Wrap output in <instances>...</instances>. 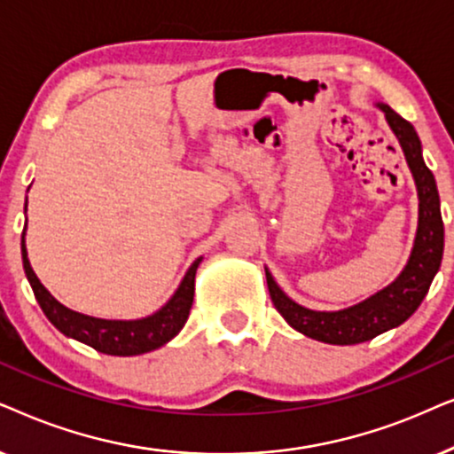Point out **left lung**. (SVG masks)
Instances as JSON below:
<instances>
[{"instance_id":"obj_1","label":"left lung","mask_w":454,"mask_h":454,"mask_svg":"<svg viewBox=\"0 0 454 454\" xmlns=\"http://www.w3.org/2000/svg\"><path fill=\"white\" fill-rule=\"evenodd\" d=\"M384 112L386 122L401 143L407 166L413 174L419 199V217L413 249L401 274L388 286L378 290L376 294L338 311H316L299 305L288 297L265 268L271 303L280 316L286 319L290 328L313 340L325 344H359L367 342L378 334L398 328L413 316L417 307L430 290L434 276L438 274L444 253V223L440 214V197L436 180L421 155V141L411 122L398 116L390 106L376 104Z\"/></svg>"}]
</instances>
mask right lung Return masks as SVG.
<instances>
[{
  "mask_svg": "<svg viewBox=\"0 0 454 454\" xmlns=\"http://www.w3.org/2000/svg\"><path fill=\"white\" fill-rule=\"evenodd\" d=\"M24 232H27V226H24ZM24 274L28 278L30 288H33L35 299H37L41 309H43L47 319L62 334L74 338L78 342L89 344V347L99 350V353L116 355V357H132V355H143L164 347L166 342H170L184 328L192 307V297H195V274L203 257L192 262L191 268L186 270L183 282L178 284L176 293L172 294L170 301L161 309L141 319H101L68 309L41 284L37 274L30 268L27 245H24Z\"/></svg>",
  "mask_w": 454,
  "mask_h": 454,
  "instance_id": "add662e5",
  "label": "right lung"
}]
</instances>
